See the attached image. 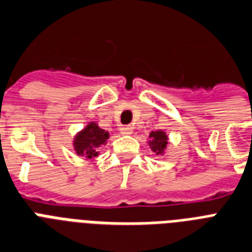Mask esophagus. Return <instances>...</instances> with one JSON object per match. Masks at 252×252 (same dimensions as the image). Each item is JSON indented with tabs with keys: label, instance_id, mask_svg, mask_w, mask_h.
<instances>
[{
	"label": "esophagus",
	"instance_id": "obj_1",
	"mask_svg": "<svg viewBox=\"0 0 252 252\" xmlns=\"http://www.w3.org/2000/svg\"><path fill=\"white\" fill-rule=\"evenodd\" d=\"M133 130V128L130 126H120V133L122 134H130Z\"/></svg>",
	"mask_w": 252,
	"mask_h": 252
}]
</instances>
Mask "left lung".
Listing matches in <instances>:
<instances>
[{"mask_svg": "<svg viewBox=\"0 0 252 252\" xmlns=\"http://www.w3.org/2000/svg\"><path fill=\"white\" fill-rule=\"evenodd\" d=\"M150 138L149 141V145H150L151 150L154 151L155 154H161L164 151L165 146H167V136H165L164 132L161 130H157V132L150 133Z\"/></svg>", "mask_w": 252, "mask_h": 252, "instance_id": "1", "label": "left lung"}]
</instances>
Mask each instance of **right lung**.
I'll use <instances>...</instances> for the list:
<instances>
[{
    "mask_svg": "<svg viewBox=\"0 0 252 252\" xmlns=\"http://www.w3.org/2000/svg\"><path fill=\"white\" fill-rule=\"evenodd\" d=\"M108 140V132L101 129L95 123H89L87 128L77 134L73 141L75 150L79 155L92 159L98 155V149Z\"/></svg>",
    "mask_w": 252,
    "mask_h": 252,
    "instance_id": "1",
    "label": "right lung"
}]
</instances>
